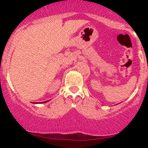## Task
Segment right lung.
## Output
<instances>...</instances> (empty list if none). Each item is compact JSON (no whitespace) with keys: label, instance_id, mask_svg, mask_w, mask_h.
Wrapping results in <instances>:
<instances>
[{"label":"right lung","instance_id":"1","mask_svg":"<svg viewBox=\"0 0 148 148\" xmlns=\"http://www.w3.org/2000/svg\"><path fill=\"white\" fill-rule=\"evenodd\" d=\"M43 102H45V101H43ZM43 102H42V103H43ZM45 102H46V101H45ZM33 103H34V102H33Z\"/></svg>","mask_w":148,"mask_h":148}]
</instances>
